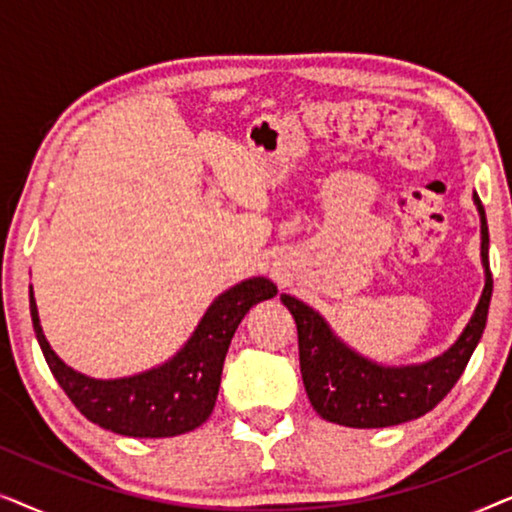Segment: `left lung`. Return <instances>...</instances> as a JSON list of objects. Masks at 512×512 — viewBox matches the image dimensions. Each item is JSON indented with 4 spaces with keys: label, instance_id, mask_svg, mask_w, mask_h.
Instances as JSON below:
<instances>
[{
    "label": "left lung",
    "instance_id": "1",
    "mask_svg": "<svg viewBox=\"0 0 512 512\" xmlns=\"http://www.w3.org/2000/svg\"><path fill=\"white\" fill-rule=\"evenodd\" d=\"M473 200L480 212L485 289L457 342L436 359L417 366H380L347 347L310 305L282 293V303L289 307L298 326L300 373L307 398L326 422L352 429H382L410 422L436 408L457 384L485 331L494 289L485 207L478 193H473Z\"/></svg>",
    "mask_w": 512,
    "mask_h": 512
}]
</instances>
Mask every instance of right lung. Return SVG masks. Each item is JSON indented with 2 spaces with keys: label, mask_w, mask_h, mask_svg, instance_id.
Listing matches in <instances>:
<instances>
[{
  "label": "right lung",
  "mask_w": 512,
  "mask_h": 512,
  "mask_svg": "<svg viewBox=\"0 0 512 512\" xmlns=\"http://www.w3.org/2000/svg\"><path fill=\"white\" fill-rule=\"evenodd\" d=\"M277 296L265 277H251L223 291L191 338L163 366L118 380L76 373L48 345L30 289V314L51 373L83 417L130 438H170L205 424L219 396L221 370L230 340L251 307Z\"/></svg>",
  "instance_id": "obj_1"
}]
</instances>
